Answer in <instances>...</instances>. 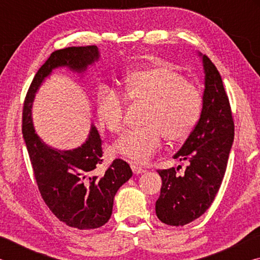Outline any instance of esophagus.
Wrapping results in <instances>:
<instances>
[{
    "instance_id": "1",
    "label": "esophagus",
    "mask_w": 260,
    "mask_h": 260,
    "mask_svg": "<svg viewBox=\"0 0 260 260\" xmlns=\"http://www.w3.org/2000/svg\"><path fill=\"white\" fill-rule=\"evenodd\" d=\"M131 167H132V171H133L134 174H142V173L146 172V170L142 169V167L138 166V165H132Z\"/></svg>"
}]
</instances>
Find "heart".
<instances>
[{
	"label": "heart",
	"mask_w": 260,
	"mask_h": 260,
	"mask_svg": "<svg viewBox=\"0 0 260 260\" xmlns=\"http://www.w3.org/2000/svg\"><path fill=\"white\" fill-rule=\"evenodd\" d=\"M127 102L146 104L142 128L132 131L113 144L112 151L136 164H146L159 150L162 138L181 142L195 128L202 112V95L191 81L169 64L134 70L121 79ZM96 116L110 133L125 131L126 102L109 86H101L95 99Z\"/></svg>",
	"instance_id": "b5f03b06"
}]
</instances>
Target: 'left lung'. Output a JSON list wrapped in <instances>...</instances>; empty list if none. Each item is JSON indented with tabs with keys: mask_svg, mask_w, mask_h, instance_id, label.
Listing matches in <instances>:
<instances>
[{
	"mask_svg": "<svg viewBox=\"0 0 260 260\" xmlns=\"http://www.w3.org/2000/svg\"><path fill=\"white\" fill-rule=\"evenodd\" d=\"M205 72L203 108L195 128L174 158L186 160L182 174L174 167L158 170L161 178L156 214L170 226H184L204 214L214 201L234 140V120L217 68L202 56Z\"/></svg>",
	"mask_w": 260,
	"mask_h": 260,
	"instance_id": "8db88e82",
	"label": "left lung"
}]
</instances>
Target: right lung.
Here are the masks:
<instances>
[{"label": "right lung", "instance_id": "obj_1", "mask_svg": "<svg viewBox=\"0 0 260 260\" xmlns=\"http://www.w3.org/2000/svg\"><path fill=\"white\" fill-rule=\"evenodd\" d=\"M99 57L96 46L54 51L35 74L23 107L21 131L42 200L61 222L81 231L94 230L109 221L114 195L133 172L119 158L101 172L103 141L94 126L81 147L67 151L49 147L35 133L30 108L38 88L52 70L68 67L82 72Z\"/></svg>", "mask_w": 260, "mask_h": 260}]
</instances>
